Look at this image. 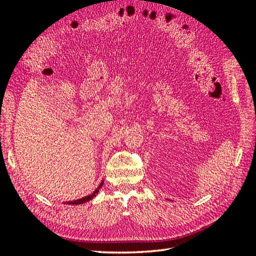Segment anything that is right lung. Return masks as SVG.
Here are the masks:
<instances>
[{
	"mask_svg": "<svg viewBox=\"0 0 256 256\" xmlns=\"http://www.w3.org/2000/svg\"><path fill=\"white\" fill-rule=\"evenodd\" d=\"M102 184H104V180L102 182V184H99V187L92 193V194H90V196H84V198H79V200H72V202H66L65 204H69V205H78V204H83V203H86V202H88V200H90L92 198H95L97 194H98V192H99V189L102 187Z\"/></svg>",
	"mask_w": 256,
	"mask_h": 256,
	"instance_id": "right-lung-1",
	"label": "right lung"
}]
</instances>
